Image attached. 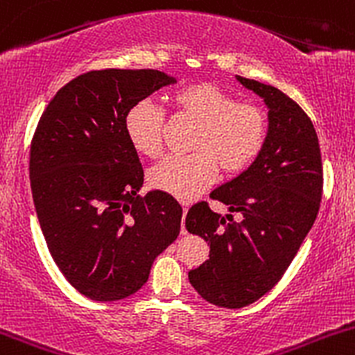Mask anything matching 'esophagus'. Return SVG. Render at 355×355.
<instances>
[{"label": "esophagus", "instance_id": "34e87169", "mask_svg": "<svg viewBox=\"0 0 355 355\" xmlns=\"http://www.w3.org/2000/svg\"><path fill=\"white\" fill-rule=\"evenodd\" d=\"M186 214H188V208H182V215H184V217H186ZM181 234H186V227H184V224H182L181 225Z\"/></svg>", "mask_w": 355, "mask_h": 355}]
</instances>
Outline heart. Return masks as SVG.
Returning <instances> with one entry per match:
<instances>
[{
	"mask_svg": "<svg viewBox=\"0 0 355 355\" xmlns=\"http://www.w3.org/2000/svg\"><path fill=\"white\" fill-rule=\"evenodd\" d=\"M174 116L196 124L189 155H169L148 171L155 189L182 202L203 193L217 178L246 171L265 148L268 114L253 102H237L227 90L210 82L191 83L169 97ZM166 114L150 101L131 105L124 119L126 137L133 148L148 159L160 155Z\"/></svg>",
	"mask_w": 355,
	"mask_h": 355,
	"instance_id": "b5f03b06",
	"label": "heart"
}]
</instances>
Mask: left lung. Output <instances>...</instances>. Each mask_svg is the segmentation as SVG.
Here are the masks:
<instances>
[{
	"label": "left lung",
	"mask_w": 355,
	"mask_h": 355,
	"mask_svg": "<svg viewBox=\"0 0 355 355\" xmlns=\"http://www.w3.org/2000/svg\"><path fill=\"white\" fill-rule=\"evenodd\" d=\"M268 105L265 148L241 176L210 193L234 215L198 202L186 215L188 232L210 244L208 259L188 273L210 304L239 309L272 291L316 220L323 166L316 131L301 105L272 85L236 76Z\"/></svg>",
	"instance_id": "left-lung-1"
}]
</instances>
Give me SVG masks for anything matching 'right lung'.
I'll return each instance as SVG.
<instances>
[{
  "instance_id": "1",
  "label": "right lung",
  "mask_w": 355,
  "mask_h": 355,
  "mask_svg": "<svg viewBox=\"0 0 355 355\" xmlns=\"http://www.w3.org/2000/svg\"><path fill=\"white\" fill-rule=\"evenodd\" d=\"M176 80L157 69H92L58 90L31 144V188L49 253L94 301L141 288L178 239L182 208L169 193L138 195L144 167L124 119Z\"/></svg>"
}]
</instances>
